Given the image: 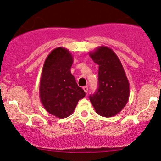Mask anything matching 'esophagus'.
<instances>
[{"instance_id":"34e87169","label":"esophagus","mask_w":161,"mask_h":161,"mask_svg":"<svg viewBox=\"0 0 161 161\" xmlns=\"http://www.w3.org/2000/svg\"><path fill=\"white\" fill-rule=\"evenodd\" d=\"M83 90H84V92H86V93H87V92H88V86H84V87H83Z\"/></svg>"}]
</instances>
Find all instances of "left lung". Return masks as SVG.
<instances>
[{
  "label": "left lung",
  "instance_id": "8db88e82",
  "mask_svg": "<svg viewBox=\"0 0 161 161\" xmlns=\"http://www.w3.org/2000/svg\"><path fill=\"white\" fill-rule=\"evenodd\" d=\"M89 56L99 65L98 88L89 96L96 113L104 117L116 116L129 101V83L117 55L110 47L100 46Z\"/></svg>",
  "mask_w": 161,
  "mask_h": 161
}]
</instances>
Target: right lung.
Here are the masks:
<instances>
[{
	"label": "right lung",
	"instance_id": "1",
	"mask_svg": "<svg viewBox=\"0 0 161 161\" xmlns=\"http://www.w3.org/2000/svg\"><path fill=\"white\" fill-rule=\"evenodd\" d=\"M73 63L69 50L57 47L46 58L41 75V102L49 114L60 119L71 115L78 101L86 96L70 71Z\"/></svg>",
	"mask_w": 161,
	"mask_h": 161
}]
</instances>
